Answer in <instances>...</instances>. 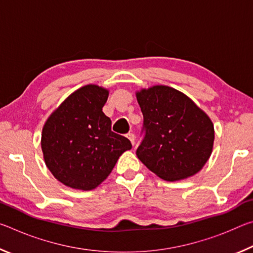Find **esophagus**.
<instances>
[{"label": "esophagus", "instance_id": "1", "mask_svg": "<svg viewBox=\"0 0 253 253\" xmlns=\"http://www.w3.org/2000/svg\"><path fill=\"white\" fill-rule=\"evenodd\" d=\"M127 138L130 140L132 145H135V135L132 134V132H128V134H127Z\"/></svg>", "mask_w": 253, "mask_h": 253}]
</instances>
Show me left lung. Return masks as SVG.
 <instances>
[{"label": "left lung", "mask_w": 253, "mask_h": 253, "mask_svg": "<svg viewBox=\"0 0 253 253\" xmlns=\"http://www.w3.org/2000/svg\"><path fill=\"white\" fill-rule=\"evenodd\" d=\"M144 122L136 155L165 181L190 177L211 156L214 127L190 98L168 85L136 93Z\"/></svg>", "instance_id": "left-lung-1"}]
</instances>
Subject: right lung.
<instances>
[{"label":"right lung","mask_w":253,"mask_h":253,"mask_svg":"<svg viewBox=\"0 0 253 253\" xmlns=\"http://www.w3.org/2000/svg\"><path fill=\"white\" fill-rule=\"evenodd\" d=\"M108 90L87 84L67 98L42 130L44 162L53 176L77 190L96 188L131 148L130 140L111 130L102 111Z\"/></svg>","instance_id":"right-lung-1"}]
</instances>
